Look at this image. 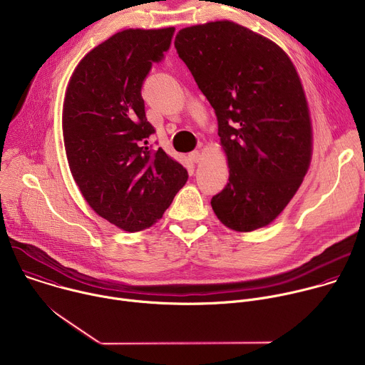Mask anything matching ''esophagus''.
Here are the masks:
<instances>
[{
    "label": "esophagus",
    "instance_id": "1",
    "mask_svg": "<svg viewBox=\"0 0 365 365\" xmlns=\"http://www.w3.org/2000/svg\"><path fill=\"white\" fill-rule=\"evenodd\" d=\"M189 158H190V160L193 162V163H199L200 160H202V153L200 151H192L190 154H189Z\"/></svg>",
    "mask_w": 365,
    "mask_h": 365
}]
</instances>
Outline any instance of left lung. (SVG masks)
Here are the masks:
<instances>
[{
	"instance_id": "1",
	"label": "left lung",
	"mask_w": 365,
	"mask_h": 365,
	"mask_svg": "<svg viewBox=\"0 0 365 365\" xmlns=\"http://www.w3.org/2000/svg\"><path fill=\"white\" fill-rule=\"evenodd\" d=\"M175 47L218 118L230 182L211 199L215 215L238 232L272 224L312 160V121L294 65L274 41L230 20L185 27Z\"/></svg>"
}]
</instances>
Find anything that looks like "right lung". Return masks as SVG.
<instances>
[{"mask_svg": "<svg viewBox=\"0 0 365 365\" xmlns=\"http://www.w3.org/2000/svg\"><path fill=\"white\" fill-rule=\"evenodd\" d=\"M173 33H115L83 56L65 92L62 130L73 180L99 217L128 232L158 222L189 178L162 147H148L154 128L141 98L143 81Z\"/></svg>", "mask_w": 365, "mask_h": 365, "instance_id": "1", "label": "right lung"}]
</instances>
